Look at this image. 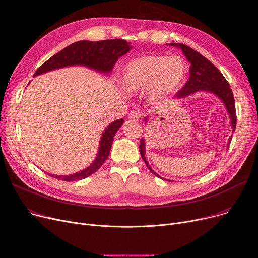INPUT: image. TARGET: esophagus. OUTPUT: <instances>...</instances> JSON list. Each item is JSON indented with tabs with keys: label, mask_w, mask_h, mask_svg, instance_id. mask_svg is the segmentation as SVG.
<instances>
[{
	"label": "esophagus",
	"mask_w": 258,
	"mask_h": 258,
	"mask_svg": "<svg viewBox=\"0 0 258 258\" xmlns=\"http://www.w3.org/2000/svg\"><path fill=\"white\" fill-rule=\"evenodd\" d=\"M143 118V113L139 110H133L129 114V119L133 120V122H136V120H140Z\"/></svg>",
	"instance_id": "esophagus-1"
}]
</instances>
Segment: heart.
Here are the masks:
<instances>
[{
	"instance_id": "1",
	"label": "heart",
	"mask_w": 258,
	"mask_h": 258,
	"mask_svg": "<svg viewBox=\"0 0 258 258\" xmlns=\"http://www.w3.org/2000/svg\"><path fill=\"white\" fill-rule=\"evenodd\" d=\"M187 74V64L180 56L147 55L125 67L122 83L131 93L146 90L148 100L157 102L178 92Z\"/></svg>"
}]
</instances>
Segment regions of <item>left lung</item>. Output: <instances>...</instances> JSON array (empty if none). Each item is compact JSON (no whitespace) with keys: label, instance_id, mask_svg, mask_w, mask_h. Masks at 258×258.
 <instances>
[{"label":"left lung","instance_id":"8db88e82","mask_svg":"<svg viewBox=\"0 0 258 258\" xmlns=\"http://www.w3.org/2000/svg\"><path fill=\"white\" fill-rule=\"evenodd\" d=\"M170 45H174V47L179 48L182 50L183 54L187 58V60L190 63L189 67V79L184 84V86L181 88L179 92L176 94L175 98H184L188 95H191L198 90H205V92H209L211 94L216 95L219 97L225 107L228 110V113L230 115L231 126L233 128V131L236 127V111H235V103L232 90L229 86V83L227 82L222 73L216 68L213 63H211L208 59H206L203 55H201L199 52H197L189 48L188 45H185L183 43H168ZM148 117H145V122H148ZM232 136L228 141V147L230 145ZM140 152L142 155L143 160L145 161L146 165L149 168V170L152 172L154 175L160 178L158 174H156L152 168H151L148 160L145 156V140L142 139L140 144ZM162 179V178H161Z\"/></svg>","mask_w":258,"mask_h":258}]
</instances>
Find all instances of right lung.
<instances>
[{
    "label": "right lung",
    "instance_id": "add662e5",
    "mask_svg": "<svg viewBox=\"0 0 258 258\" xmlns=\"http://www.w3.org/2000/svg\"><path fill=\"white\" fill-rule=\"evenodd\" d=\"M131 47L129 43L124 39H107L100 41L80 40L70 44L69 47L52 56L37 69L34 76L70 66H84L101 73H109L117 61V59L128 53ZM123 123L124 118H119L114 120L105 129L100 141L98 155L88 168L81 172L67 176L49 175L63 181H76L84 179L97 172L105 160L107 159L114 135L122 127Z\"/></svg>",
    "mask_w": 258,
    "mask_h": 258
}]
</instances>
